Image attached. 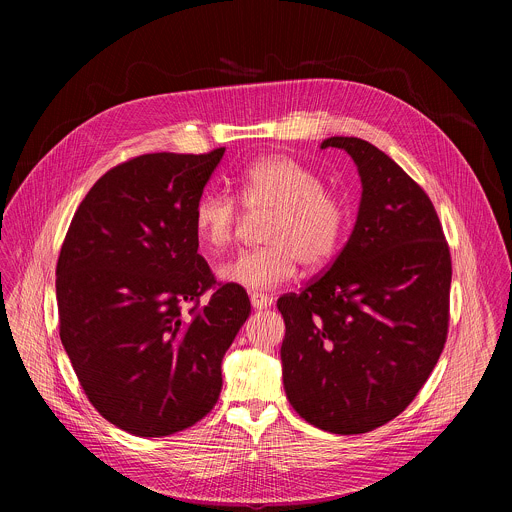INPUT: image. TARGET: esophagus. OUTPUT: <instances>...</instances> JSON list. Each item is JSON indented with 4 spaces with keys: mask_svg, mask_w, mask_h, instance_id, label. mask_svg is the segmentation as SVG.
<instances>
[{
    "mask_svg": "<svg viewBox=\"0 0 512 512\" xmlns=\"http://www.w3.org/2000/svg\"><path fill=\"white\" fill-rule=\"evenodd\" d=\"M273 304V298L267 294H251V306L255 310H267Z\"/></svg>",
    "mask_w": 512,
    "mask_h": 512,
    "instance_id": "obj_1",
    "label": "esophagus"
}]
</instances>
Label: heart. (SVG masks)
Wrapping results in <instances>:
<instances>
[{"label": "heart", "mask_w": 512, "mask_h": 512, "mask_svg": "<svg viewBox=\"0 0 512 512\" xmlns=\"http://www.w3.org/2000/svg\"><path fill=\"white\" fill-rule=\"evenodd\" d=\"M239 200L247 210L267 212L265 247L243 253L218 269L221 279L247 289H269L296 273L298 263L318 269L338 251L344 225V202L304 164L289 156H261L239 176ZM192 223L208 251H223L239 225L237 200L206 190L198 196Z\"/></svg>", "instance_id": "1"}]
</instances>
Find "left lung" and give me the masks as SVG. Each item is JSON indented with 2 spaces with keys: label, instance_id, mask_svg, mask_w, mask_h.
Returning <instances> with one entry per match:
<instances>
[{
  "label": "left lung",
  "instance_id": "8db88e82",
  "mask_svg": "<svg viewBox=\"0 0 512 512\" xmlns=\"http://www.w3.org/2000/svg\"><path fill=\"white\" fill-rule=\"evenodd\" d=\"M360 176L354 229L326 273L285 294V395L308 423L340 435L395 419L448 336L452 259L429 196L373 143L328 137Z\"/></svg>",
  "mask_w": 512,
  "mask_h": 512
}]
</instances>
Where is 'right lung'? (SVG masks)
<instances>
[{
  "mask_svg": "<svg viewBox=\"0 0 512 512\" xmlns=\"http://www.w3.org/2000/svg\"><path fill=\"white\" fill-rule=\"evenodd\" d=\"M223 154L160 152L115 166L60 249L62 346L93 407L139 437L172 435L214 407L223 356L251 314L241 285L216 283L192 223Z\"/></svg>",
  "mask_w": 512,
  "mask_h": 512,
  "instance_id": "right-lung-1",
  "label": "right lung"
}]
</instances>
